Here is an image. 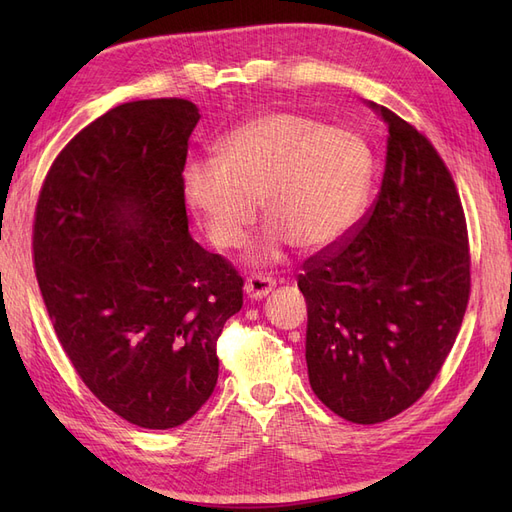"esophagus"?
Masks as SVG:
<instances>
[{
	"label": "esophagus",
	"instance_id": "esophagus-1",
	"mask_svg": "<svg viewBox=\"0 0 512 512\" xmlns=\"http://www.w3.org/2000/svg\"><path fill=\"white\" fill-rule=\"evenodd\" d=\"M275 288V280L267 275H250L245 280V294L250 299H262Z\"/></svg>",
	"mask_w": 512,
	"mask_h": 512
}]
</instances>
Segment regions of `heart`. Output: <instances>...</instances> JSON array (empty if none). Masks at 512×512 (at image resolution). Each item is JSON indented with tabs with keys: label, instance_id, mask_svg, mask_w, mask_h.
I'll return each mask as SVG.
<instances>
[{
	"label": "heart",
	"instance_id": "1",
	"mask_svg": "<svg viewBox=\"0 0 512 512\" xmlns=\"http://www.w3.org/2000/svg\"><path fill=\"white\" fill-rule=\"evenodd\" d=\"M376 158L365 138L312 115L275 111L245 121L220 143L218 160L188 166L185 203L220 250H237L258 218L271 222L252 247L254 262L331 250L359 222Z\"/></svg>",
	"mask_w": 512,
	"mask_h": 512
}]
</instances>
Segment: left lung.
Wrapping results in <instances>:
<instances>
[{"instance_id":"1","label":"left lung","mask_w":512,"mask_h":512,"mask_svg":"<svg viewBox=\"0 0 512 512\" xmlns=\"http://www.w3.org/2000/svg\"><path fill=\"white\" fill-rule=\"evenodd\" d=\"M389 123L374 205L352 235L305 260V361L312 391L350 423L389 421L423 397L470 299V245L457 185L408 121Z\"/></svg>"}]
</instances>
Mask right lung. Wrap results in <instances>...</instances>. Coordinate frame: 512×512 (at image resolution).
<instances>
[{
    "label": "right lung",
    "instance_id": "add662e5",
    "mask_svg": "<svg viewBox=\"0 0 512 512\" xmlns=\"http://www.w3.org/2000/svg\"><path fill=\"white\" fill-rule=\"evenodd\" d=\"M200 115L183 98L136 100L59 151L34 218L46 312L76 374L128 423L170 429L218 382V337L243 277L188 232L183 168Z\"/></svg>",
    "mask_w": 512,
    "mask_h": 512
}]
</instances>
